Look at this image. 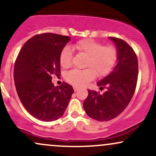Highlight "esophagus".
<instances>
[{"mask_svg":"<svg viewBox=\"0 0 156 156\" xmlns=\"http://www.w3.org/2000/svg\"><path fill=\"white\" fill-rule=\"evenodd\" d=\"M73 89H74L75 92H77V91H78V89H79V88H78V87H76V86H74V87H73Z\"/></svg>","mask_w":156,"mask_h":156,"instance_id":"1","label":"esophagus"}]
</instances>
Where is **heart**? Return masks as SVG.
Here are the masks:
<instances>
[{
  "label": "heart",
  "instance_id": "obj_1",
  "mask_svg": "<svg viewBox=\"0 0 156 156\" xmlns=\"http://www.w3.org/2000/svg\"><path fill=\"white\" fill-rule=\"evenodd\" d=\"M73 48L80 54L87 56L85 69H73L65 75L66 80L76 87H82L96 76H103L112 70L117 58V51L114 46H103L92 39H83L73 44ZM73 51L66 46L60 53L59 61L62 67H70Z\"/></svg>",
  "mask_w": 156,
  "mask_h": 156
}]
</instances>
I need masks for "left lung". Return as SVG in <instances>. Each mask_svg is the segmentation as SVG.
Instances as JSON below:
<instances>
[{"label": "left lung", "mask_w": 156, "mask_h": 156, "mask_svg": "<svg viewBox=\"0 0 156 156\" xmlns=\"http://www.w3.org/2000/svg\"><path fill=\"white\" fill-rule=\"evenodd\" d=\"M117 51V63L114 69L97 84L103 94L88 89L83 108L89 117L104 122L119 116L129 104L135 92L138 79V60L133 48L121 39L109 37Z\"/></svg>", "instance_id": "obj_1"}]
</instances>
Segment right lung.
Listing matches in <instances>:
<instances>
[{
  "mask_svg": "<svg viewBox=\"0 0 156 156\" xmlns=\"http://www.w3.org/2000/svg\"><path fill=\"white\" fill-rule=\"evenodd\" d=\"M70 37L45 33L34 36L23 46L16 59L14 80L24 108L39 120L62 117L73 93L67 83L55 87L52 75H60L59 56Z\"/></svg>",
  "mask_w": 156,
  "mask_h": 156,
  "instance_id": "obj_1",
  "label": "right lung"
}]
</instances>
